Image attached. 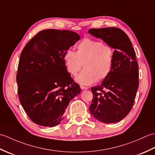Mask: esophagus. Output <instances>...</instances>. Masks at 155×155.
<instances>
[{"label": "esophagus", "mask_w": 155, "mask_h": 155, "mask_svg": "<svg viewBox=\"0 0 155 155\" xmlns=\"http://www.w3.org/2000/svg\"><path fill=\"white\" fill-rule=\"evenodd\" d=\"M81 88L83 90H85V89H88V87H84V86H81Z\"/></svg>", "instance_id": "34e87169"}]
</instances>
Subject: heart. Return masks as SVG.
Instances as JSON below:
<instances>
[{"instance_id": "obj_1", "label": "heart", "mask_w": 155, "mask_h": 155, "mask_svg": "<svg viewBox=\"0 0 155 155\" xmlns=\"http://www.w3.org/2000/svg\"><path fill=\"white\" fill-rule=\"evenodd\" d=\"M77 52L68 50L64 54V62L68 72L76 75L78 83L88 85L107 78L112 71L114 49L103 42L84 38L77 46Z\"/></svg>"}]
</instances>
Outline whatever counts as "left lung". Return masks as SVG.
I'll return each mask as SVG.
<instances>
[{
	"mask_svg": "<svg viewBox=\"0 0 155 155\" xmlns=\"http://www.w3.org/2000/svg\"><path fill=\"white\" fill-rule=\"evenodd\" d=\"M88 33L114 49L112 71L100 85L91 88V115L103 123L121 120L133 107L139 87V65L132 42L125 32L114 27L91 28Z\"/></svg>",
	"mask_w": 155,
	"mask_h": 155,
	"instance_id": "left-lung-1",
	"label": "left lung"
}]
</instances>
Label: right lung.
I'll return each mask as SVG.
<instances>
[{
	"mask_svg": "<svg viewBox=\"0 0 155 155\" xmlns=\"http://www.w3.org/2000/svg\"><path fill=\"white\" fill-rule=\"evenodd\" d=\"M79 39L73 31L47 29L38 32L23 48L16 74L18 94L37 124H58L70 101L81 93L64 62L65 52Z\"/></svg>",
	"mask_w": 155,
	"mask_h": 155,
	"instance_id": "obj_1",
	"label": "right lung"
}]
</instances>
